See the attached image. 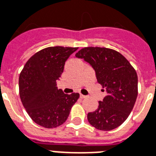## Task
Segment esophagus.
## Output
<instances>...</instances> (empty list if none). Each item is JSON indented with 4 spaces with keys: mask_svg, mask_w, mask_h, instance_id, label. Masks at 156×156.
Wrapping results in <instances>:
<instances>
[{
    "mask_svg": "<svg viewBox=\"0 0 156 156\" xmlns=\"http://www.w3.org/2000/svg\"><path fill=\"white\" fill-rule=\"evenodd\" d=\"M80 98H81L82 99H83V98H87V96H85V95H80Z\"/></svg>",
    "mask_w": 156,
    "mask_h": 156,
    "instance_id": "1",
    "label": "esophagus"
}]
</instances>
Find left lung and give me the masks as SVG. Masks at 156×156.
Here are the masks:
<instances>
[{"instance_id": "1", "label": "left lung", "mask_w": 156, "mask_h": 156, "mask_svg": "<svg viewBox=\"0 0 156 156\" xmlns=\"http://www.w3.org/2000/svg\"><path fill=\"white\" fill-rule=\"evenodd\" d=\"M92 66L97 81L107 95L98 109L87 114L91 125L100 131H111L125 122L133 109L138 94L136 70L122 55L113 49L87 47L75 55Z\"/></svg>"}]
</instances>
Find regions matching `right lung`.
I'll use <instances>...</instances> for the list:
<instances>
[{"mask_svg": "<svg viewBox=\"0 0 156 156\" xmlns=\"http://www.w3.org/2000/svg\"><path fill=\"white\" fill-rule=\"evenodd\" d=\"M78 48L49 47L27 61L19 78L20 97L25 109L38 125L57 127L68 118L78 93L64 94L58 89L65 62Z\"/></svg>", "mask_w": 156, "mask_h": 156, "instance_id": "add662e5", "label": "right lung"}]
</instances>
